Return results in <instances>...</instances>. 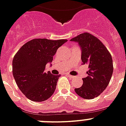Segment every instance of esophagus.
I'll list each match as a JSON object with an SVG mask.
<instances>
[{
	"label": "esophagus",
	"mask_w": 126,
	"mask_h": 126,
	"mask_svg": "<svg viewBox=\"0 0 126 126\" xmlns=\"http://www.w3.org/2000/svg\"><path fill=\"white\" fill-rule=\"evenodd\" d=\"M68 76V78H75V76H72V75H70V74H68V75H67Z\"/></svg>",
	"instance_id": "1"
}]
</instances>
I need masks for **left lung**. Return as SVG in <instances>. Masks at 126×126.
Listing matches in <instances>:
<instances>
[{"instance_id":"8db88e82","label":"left lung","mask_w":126,"mask_h":126,"mask_svg":"<svg viewBox=\"0 0 126 126\" xmlns=\"http://www.w3.org/2000/svg\"><path fill=\"white\" fill-rule=\"evenodd\" d=\"M78 43L83 64L89 65L87 76L82 86L75 89L78 96L91 100L98 96L106 89L113 72L112 57L100 40L89 33H83L70 39Z\"/></svg>"}]
</instances>
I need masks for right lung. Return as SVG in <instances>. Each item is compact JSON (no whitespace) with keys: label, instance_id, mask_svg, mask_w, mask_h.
Segmentation results:
<instances>
[{"label":"right lung","instance_id":"add662e5","mask_svg":"<svg viewBox=\"0 0 126 126\" xmlns=\"http://www.w3.org/2000/svg\"><path fill=\"white\" fill-rule=\"evenodd\" d=\"M66 41L35 39L24 44L15 54L12 63L13 77L27 98L40 102L54 94L61 75L46 72L45 66L52 63L57 50Z\"/></svg>","mask_w":126,"mask_h":126}]
</instances>
